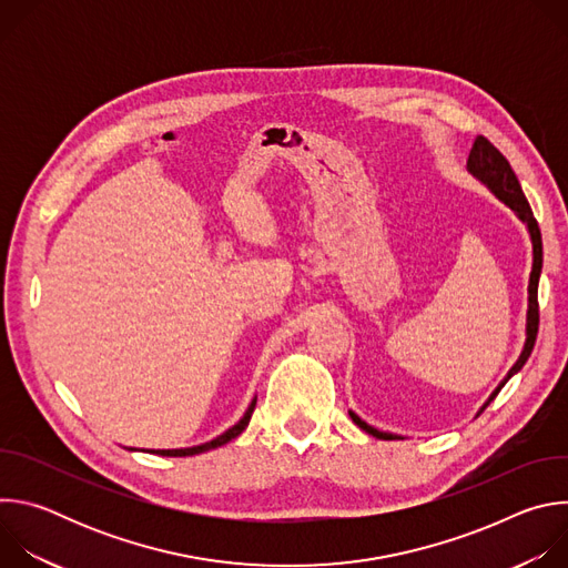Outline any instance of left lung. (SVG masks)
Returning <instances> with one entry per match:
<instances>
[{
  "mask_svg": "<svg viewBox=\"0 0 568 568\" xmlns=\"http://www.w3.org/2000/svg\"><path fill=\"white\" fill-rule=\"evenodd\" d=\"M467 171L480 182L488 186L495 197H499L506 206H510L515 211V215L526 224L528 233H530V242H532V272H530V281H528V312H526V342H524V348H521V355L519 359L515 362V366L508 371V375L501 379V384L493 390V395L485 399L483 407L478 409V414L485 412V407L499 395V390L506 386V382L517 375L524 364L528 362L530 353H532V346H535V339H537V328H539V305H537V287H539V276H541V233H539V226H537V220L532 215V209L521 191V184L515 175V171L510 169L508 159L488 141L485 136H476L471 150H469V156H467ZM353 423L364 429L366 434L379 438V440H397L399 436L395 434H388V432H379L375 427H371L368 423H364L355 412H348ZM476 414V416H478Z\"/></svg>",
  "mask_w": 568,
  "mask_h": 568,
  "instance_id": "obj_1",
  "label": "left lung"
}]
</instances>
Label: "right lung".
I'll list each match as a JSON object with an SVG mask.
<instances>
[{
	"label": "right lung",
	"instance_id": "obj_1",
	"mask_svg": "<svg viewBox=\"0 0 568 568\" xmlns=\"http://www.w3.org/2000/svg\"><path fill=\"white\" fill-rule=\"evenodd\" d=\"M254 409H256V397L252 399V404L247 407L245 416H242L233 427H229L224 434H220L217 438H213V440H209V443H202V445H195V447H182V449H150V452H152V454H159V456H195V454L215 449V447H220V445H226L229 440H233L235 436H240L242 432H245V427H247L250 420H252Z\"/></svg>",
	"mask_w": 568,
	"mask_h": 568
}]
</instances>
